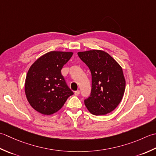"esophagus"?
Masks as SVG:
<instances>
[{
    "mask_svg": "<svg viewBox=\"0 0 156 156\" xmlns=\"http://www.w3.org/2000/svg\"><path fill=\"white\" fill-rule=\"evenodd\" d=\"M74 94H75V96H79V94H80V91H79V90H77V91H75Z\"/></svg>",
    "mask_w": 156,
    "mask_h": 156,
    "instance_id": "34e87169",
    "label": "esophagus"
}]
</instances>
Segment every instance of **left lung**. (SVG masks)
<instances>
[{
	"label": "left lung",
	"instance_id": "left-lung-1",
	"mask_svg": "<svg viewBox=\"0 0 156 156\" xmlns=\"http://www.w3.org/2000/svg\"><path fill=\"white\" fill-rule=\"evenodd\" d=\"M91 73L90 96L84 100L85 106L94 115L112 112L121 101L125 90L122 67L109 54L100 50L77 53Z\"/></svg>",
	"mask_w": 156,
	"mask_h": 156
}]
</instances>
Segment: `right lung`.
Wrapping results in <instances>:
<instances>
[{"label": "right lung", "mask_w": 156, "mask_h": 156, "mask_svg": "<svg viewBox=\"0 0 156 156\" xmlns=\"http://www.w3.org/2000/svg\"><path fill=\"white\" fill-rule=\"evenodd\" d=\"M73 54L49 52L30 66L25 79V92L30 104L38 112L50 115L58 112L73 94L61 74L63 66Z\"/></svg>", "instance_id": "add662e5"}]
</instances>
